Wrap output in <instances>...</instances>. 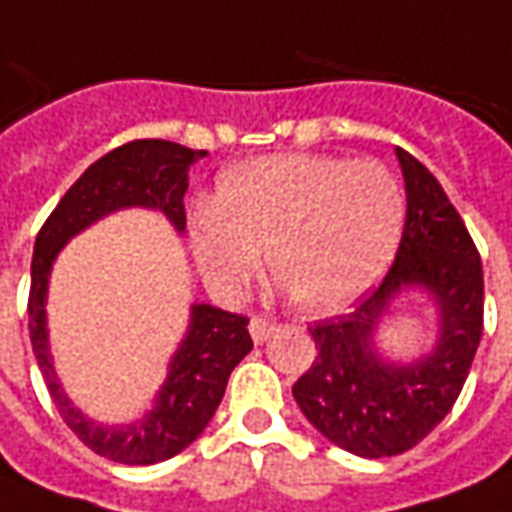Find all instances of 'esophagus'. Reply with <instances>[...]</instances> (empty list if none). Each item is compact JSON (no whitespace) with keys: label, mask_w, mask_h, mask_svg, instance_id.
Returning a JSON list of instances; mask_svg holds the SVG:
<instances>
[{"label":"esophagus","mask_w":512,"mask_h":512,"mask_svg":"<svg viewBox=\"0 0 512 512\" xmlns=\"http://www.w3.org/2000/svg\"><path fill=\"white\" fill-rule=\"evenodd\" d=\"M271 330H274V321H268V318L252 316V321H249V332H252L255 343L266 341L268 335H271Z\"/></svg>","instance_id":"esophagus-1"}]
</instances>
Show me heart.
Masks as SVG:
<instances>
[{
  "label": "heart",
  "instance_id": "obj_1",
  "mask_svg": "<svg viewBox=\"0 0 512 512\" xmlns=\"http://www.w3.org/2000/svg\"><path fill=\"white\" fill-rule=\"evenodd\" d=\"M405 227V194L377 160L271 155L246 160L194 213L191 249L221 296L268 268L291 302L327 316L380 280Z\"/></svg>",
  "mask_w": 512,
  "mask_h": 512
}]
</instances>
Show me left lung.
Instances as JSON below:
<instances>
[{
  "label": "left lung",
  "instance_id": "obj_1",
  "mask_svg": "<svg viewBox=\"0 0 512 512\" xmlns=\"http://www.w3.org/2000/svg\"><path fill=\"white\" fill-rule=\"evenodd\" d=\"M407 188V219L393 266L352 313L310 327L318 355L293 399L307 421L335 446L360 457H393L413 449L441 424L463 391L482 338L480 252L441 182L424 163L396 149ZM421 284L442 310V338L413 367H391L370 343L396 292Z\"/></svg>",
  "mask_w": 512,
  "mask_h": 512
}]
</instances>
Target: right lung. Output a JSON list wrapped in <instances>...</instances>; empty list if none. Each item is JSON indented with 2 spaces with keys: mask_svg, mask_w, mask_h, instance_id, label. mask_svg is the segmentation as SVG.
<instances>
[{
  "mask_svg": "<svg viewBox=\"0 0 512 512\" xmlns=\"http://www.w3.org/2000/svg\"><path fill=\"white\" fill-rule=\"evenodd\" d=\"M205 155V149H188L160 138H141L119 146L85 169V174L49 213L35 238L27 299L32 352L38 357V368L60 418L88 449L113 463L152 466L174 457L202 435L224 396L232 368L255 346L246 330L249 318L219 307L194 305L191 327L171 360L169 380L157 393L155 407L138 424L113 430L82 416L77 407H71L66 393L60 391L46 346L44 299L49 268L71 235L119 207H157L174 221L177 230H185L182 196L188 191V169L194 160Z\"/></svg>",
  "mask_w": 512,
  "mask_h": 512,
  "instance_id": "1",
  "label": "right lung"
}]
</instances>
